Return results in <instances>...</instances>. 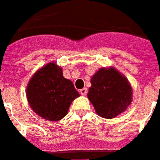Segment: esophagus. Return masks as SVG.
Instances as JSON below:
<instances>
[{"instance_id": "1", "label": "esophagus", "mask_w": 160, "mask_h": 160, "mask_svg": "<svg viewBox=\"0 0 160 160\" xmlns=\"http://www.w3.org/2000/svg\"><path fill=\"white\" fill-rule=\"evenodd\" d=\"M80 93H81V95L86 96L87 93H88V89H87L86 88H82V89H81V90H80Z\"/></svg>"}]
</instances>
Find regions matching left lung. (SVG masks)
Listing matches in <instances>:
<instances>
[{"label":"left lung","instance_id":"obj_1","mask_svg":"<svg viewBox=\"0 0 160 160\" xmlns=\"http://www.w3.org/2000/svg\"><path fill=\"white\" fill-rule=\"evenodd\" d=\"M88 100L101 117L112 119L131 104L133 91L126 76L114 67L101 68L91 78Z\"/></svg>","mask_w":160,"mask_h":160}]
</instances>
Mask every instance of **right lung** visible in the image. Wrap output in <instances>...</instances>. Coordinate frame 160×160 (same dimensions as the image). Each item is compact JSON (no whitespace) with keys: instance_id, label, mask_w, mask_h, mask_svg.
Wrapping results in <instances>:
<instances>
[{"instance_id":"obj_1","label":"right lung","mask_w":160,"mask_h":160,"mask_svg":"<svg viewBox=\"0 0 160 160\" xmlns=\"http://www.w3.org/2000/svg\"><path fill=\"white\" fill-rule=\"evenodd\" d=\"M26 97L30 108L38 116L57 121L68 114L71 103L80 94L72 82L63 77L62 68L51 62L37 70L29 79Z\"/></svg>"}]
</instances>
